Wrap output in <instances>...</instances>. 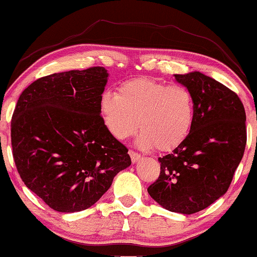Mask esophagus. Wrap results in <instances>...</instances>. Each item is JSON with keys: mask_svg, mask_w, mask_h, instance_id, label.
Masks as SVG:
<instances>
[{"mask_svg": "<svg viewBox=\"0 0 257 257\" xmlns=\"http://www.w3.org/2000/svg\"><path fill=\"white\" fill-rule=\"evenodd\" d=\"M128 155H130V157H131V159H132V162H133V163L138 162L139 159H141V157H142V156L139 155L138 152L133 151V150H130V151H128Z\"/></svg>", "mask_w": 257, "mask_h": 257, "instance_id": "1", "label": "esophagus"}]
</instances>
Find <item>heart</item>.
Masks as SVG:
<instances>
[{
	"mask_svg": "<svg viewBox=\"0 0 257 257\" xmlns=\"http://www.w3.org/2000/svg\"><path fill=\"white\" fill-rule=\"evenodd\" d=\"M100 112L108 132L124 141L141 128L142 149L172 151L188 137L195 115L192 93L182 85H166L150 78L122 82L118 93L106 91Z\"/></svg>",
	"mask_w": 257,
	"mask_h": 257,
	"instance_id": "1",
	"label": "heart"
}]
</instances>
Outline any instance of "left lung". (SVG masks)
Returning a JSON list of instances; mask_svg holds the SVG:
<instances>
[{
    "label": "left lung",
    "mask_w": 257,
    "mask_h": 257,
    "mask_svg": "<svg viewBox=\"0 0 257 257\" xmlns=\"http://www.w3.org/2000/svg\"><path fill=\"white\" fill-rule=\"evenodd\" d=\"M175 78L192 93L194 121L184 142L158 158L161 173L148 192L166 210L190 215L230 186L246 144L245 111L234 91L201 72Z\"/></svg>",
    "instance_id": "1"
}]
</instances>
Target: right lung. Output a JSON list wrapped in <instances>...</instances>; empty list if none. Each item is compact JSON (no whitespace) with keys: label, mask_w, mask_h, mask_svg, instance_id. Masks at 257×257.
Here are the masks:
<instances>
[{"label":"right lung","mask_w":257,"mask_h":257,"mask_svg":"<svg viewBox=\"0 0 257 257\" xmlns=\"http://www.w3.org/2000/svg\"><path fill=\"white\" fill-rule=\"evenodd\" d=\"M104 67L42 76L21 93L12 118L13 157L27 188L52 209L76 212L99 201L131 165L106 128Z\"/></svg>","instance_id":"add662e5"}]
</instances>
